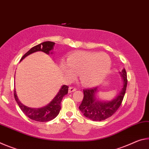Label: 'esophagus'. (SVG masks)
<instances>
[{
	"instance_id": "esophagus-1",
	"label": "esophagus",
	"mask_w": 149,
	"mask_h": 149,
	"mask_svg": "<svg viewBox=\"0 0 149 149\" xmlns=\"http://www.w3.org/2000/svg\"><path fill=\"white\" fill-rule=\"evenodd\" d=\"M76 90L77 89L75 88H74V87H69V93H72V92L76 91Z\"/></svg>"
}]
</instances>
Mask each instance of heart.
Returning a JSON list of instances; mask_svg holds the SVG:
<instances>
[{"instance_id": "obj_1", "label": "heart", "mask_w": 149, "mask_h": 149, "mask_svg": "<svg viewBox=\"0 0 149 149\" xmlns=\"http://www.w3.org/2000/svg\"><path fill=\"white\" fill-rule=\"evenodd\" d=\"M66 65H61L63 72L69 78L79 73L81 83L85 86L93 87L106 79L111 69V61L106 53L78 51L69 53Z\"/></svg>"}]
</instances>
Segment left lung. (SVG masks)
I'll return each mask as SVG.
<instances>
[{
	"label": "left lung",
	"instance_id": "left-lung-1",
	"mask_svg": "<svg viewBox=\"0 0 149 149\" xmlns=\"http://www.w3.org/2000/svg\"><path fill=\"white\" fill-rule=\"evenodd\" d=\"M119 74L122 79V84L120 91L111 100H101L97 94L99 87L84 90V97L79 109L81 113L87 118L95 121H100L111 117L121 106L125 96L127 79L125 69H123Z\"/></svg>",
	"mask_w": 149,
	"mask_h": 149
}]
</instances>
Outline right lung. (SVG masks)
Returning a JSON list of instances; mask_svg holds the SVG:
<instances>
[{
  "label": "right lung",
  "mask_w": 149,
  "mask_h": 149,
  "mask_svg": "<svg viewBox=\"0 0 149 149\" xmlns=\"http://www.w3.org/2000/svg\"><path fill=\"white\" fill-rule=\"evenodd\" d=\"M55 45V43L52 42V41H45L40 44L34 46L22 57L19 62H21L27 56L37 52H42L47 55H52ZM68 88L69 87L67 85L61 86L57 95L49 103L45 106L39 108H30V107H27L22 104L17 96L16 89H14V98L21 110L29 118L34 121H40V122H47V121H49L55 119L59 113L61 108V102L63 96L67 94Z\"/></svg>",
  "instance_id": "1"
}]
</instances>
